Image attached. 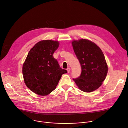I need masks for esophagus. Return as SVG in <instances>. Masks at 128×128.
Returning a JSON list of instances; mask_svg holds the SVG:
<instances>
[{"label": "esophagus", "instance_id": "34e87169", "mask_svg": "<svg viewBox=\"0 0 128 128\" xmlns=\"http://www.w3.org/2000/svg\"><path fill=\"white\" fill-rule=\"evenodd\" d=\"M67 70L68 73H69V72H70V70H71V68L69 67V68H68L67 69Z\"/></svg>", "mask_w": 128, "mask_h": 128}]
</instances>
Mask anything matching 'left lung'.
Returning a JSON list of instances; mask_svg holds the SVG:
<instances>
[{
    "instance_id": "1",
    "label": "left lung",
    "mask_w": 128,
    "mask_h": 128,
    "mask_svg": "<svg viewBox=\"0 0 128 128\" xmlns=\"http://www.w3.org/2000/svg\"><path fill=\"white\" fill-rule=\"evenodd\" d=\"M72 45L82 69L81 75L73 80L81 91L92 92L102 86L107 75L108 66L104 53L88 39L73 40Z\"/></svg>"
}]
</instances>
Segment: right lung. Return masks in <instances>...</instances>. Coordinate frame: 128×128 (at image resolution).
I'll list each match as a JSON object with an SVG mask.
<instances>
[{
    "label": "right lung",
    "mask_w": 128,
    "mask_h": 128,
    "mask_svg": "<svg viewBox=\"0 0 128 128\" xmlns=\"http://www.w3.org/2000/svg\"><path fill=\"white\" fill-rule=\"evenodd\" d=\"M59 46L58 40H45L38 42L29 51L22 65L26 86L38 95L49 94L56 88L62 75L67 72L53 56Z\"/></svg>",
    "instance_id": "right-lung-1"
}]
</instances>
